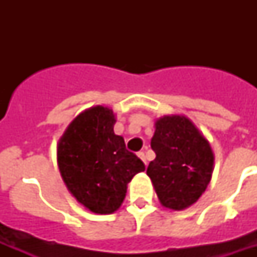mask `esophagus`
I'll use <instances>...</instances> for the list:
<instances>
[{
  "label": "esophagus",
  "mask_w": 257,
  "mask_h": 257,
  "mask_svg": "<svg viewBox=\"0 0 257 257\" xmlns=\"http://www.w3.org/2000/svg\"><path fill=\"white\" fill-rule=\"evenodd\" d=\"M137 156L140 157L141 160L144 161V164L147 165V157H145V153L144 152H139V153H137Z\"/></svg>",
  "instance_id": "1"
}]
</instances>
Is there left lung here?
<instances>
[{"label": "left lung", "mask_w": 257, "mask_h": 257, "mask_svg": "<svg viewBox=\"0 0 257 257\" xmlns=\"http://www.w3.org/2000/svg\"><path fill=\"white\" fill-rule=\"evenodd\" d=\"M151 147L156 159L147 175L160 203L173 211L195 204L213 172V152L205 137L185 116H164L155 124Z\"/></svg>", "instance_id": "1"}]
</instances>
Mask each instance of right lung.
<instances>
[{
	"mask_svg": "<svg viewBox=\"0 0 257 257\" xmlns=\"http://www.w3.org/2000/svg\"><path fill=\"white\" fill-rule=\"evenodd\" d=\"M112 109L101 105L80 113L57 145V163L66 188L94 213H113L122 204L126 185L145 171L144 163L114 135Z\"/></svg>",
	"mask_w": 257,
	"mask_h": 257,
	"instance_id": "obj_1",
	"label": "right lung"
}]
</instances>
